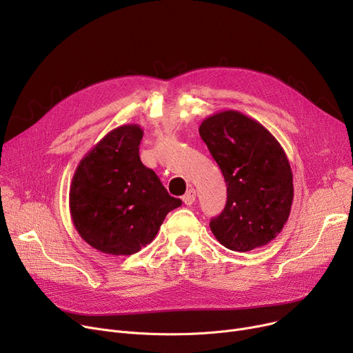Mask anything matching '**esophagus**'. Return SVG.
I'll list each match as a JSON object with an SVG mask.
<instances>
[{
  "mask_svg": "<svg viewBox=\"0 0 353 353\" xmlns=\"http://www.w3.org/2000/svg\"><path fill=\"white\" fill-rule=\"evenodd\" d=\"M196 200V190L194 189H189L188 193L183 196V201L184 205H192V203Z\"/></svg>",
  "mask_w": 353,
  "mask_h": 353,
  "instance_id": "esophagus-1",
  "label": "esophagus"
}]
</instances>
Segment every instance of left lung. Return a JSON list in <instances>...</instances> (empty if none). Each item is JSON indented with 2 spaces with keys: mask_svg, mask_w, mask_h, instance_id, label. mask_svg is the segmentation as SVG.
Listing matches in <instances>:
<instances>
[{
  "mask_svg": "<svg viewBox=\"0 0 353 353\" xmlns=\"http://www.w3.org/2000/svg\"><path fill=\"white\" fill-rule=\"evenodd\" d=\"M200 137L223 173L228 201L210 220L214 237L234 252L270 243L286 225L293 201V174L281 143L237 110L201 121Z\"/></svg>",
  "mask_w": 353,
  "mask_h": 353,
  "instance_id": "8db88e82",
  "label": "left lung"
}]
</instances>
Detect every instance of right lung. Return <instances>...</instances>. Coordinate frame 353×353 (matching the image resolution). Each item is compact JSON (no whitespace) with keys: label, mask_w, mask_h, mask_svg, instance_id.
I'll list each match as a JSON object with an SVG mask.
<instances>
[{"label":"right lung","mask_w":353,"mask_h":353,"mask_svg":"<svg viewBox=\"0 0 353 353\" xmlns=\"http://www.w3.org/2000/svg\"><path fill=\"white\" fill-rule=\"evenodd\" d=\"M139 124L108 132L80 160L70 184L72 225L96 250L130 256L153 242L164 217L181 206L141 163Z\"/></svg>","instance_id":"add662e5"}]
</instances>
